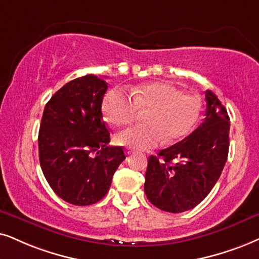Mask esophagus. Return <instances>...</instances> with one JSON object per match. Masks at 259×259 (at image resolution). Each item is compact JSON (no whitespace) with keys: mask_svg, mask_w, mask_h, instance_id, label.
<instances>
[{"mask_svg":"<svg viewBox=\"0 0 259 259\" xmlns=\"http://www.w3.org/2000/svg\"><path fill=\"white\" fill-rule=\"evenodd\" d=\"M125 153L127 154V155H130V154L134 153V150H133L132 148H126V149H125Z\"/></svg>","mask_w":259,"mask_h":259,"instance_id":"1","label":"esophagus"}]
</instances>
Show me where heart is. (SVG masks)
Returning <instances> with one entry per match:
<instances>
[{"instance_id": "b5f03b06", "label": "heart", "mask_w": 259, "mask_h": 259, "mask_svg": "<svg viewBox=\"0 0 259 259\" xmlns=\"http://www.w3.org/2000/svg\"><path fill=\"white\" fill-rule=\"evenodd\" d=\"M132 96L120 88H112L103 100V114L114 126L125 125L143 114V125H135L117 134L116 143L136 149H149L163 139L166 143L185 137L197 122L201 101L184 93L171 82H152L132 88Z\"/></svg>"}]
</instances>
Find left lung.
Instances as JSON below:
<instances>
[{"label":"left lung","mask_w":259,"mask_h":259,"mask_svg":"<svg viewBox=\"0 0 259 259\" xmlns=\"http://www.w3.org/2000/svg\"><path fill=\"white\" fill-rule=\"evenodd\" d=\"M205 118L181 142L150 155L145 192L153 205L168 212L195 208L207 197L228 156L230 117L211 91H205Z\"/></svg>","instance_id":"left-lung-1"}]
</instances>
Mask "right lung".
<instances>
[{"mask_svg":"<svg viewBox=\"0 0 259 259\" xmlns=\"http://www.w3.org/2000/svg\"><path fill=\"white\" fill-rule=\"evenodd\" d=\"M107 83L86 75L65 83L45 105L39 127V161L58 197L90 205L109 191L125 159L123 147H110L101 104Z\"/></svg>","mask_w":259,"mask_h":259,"instance_id":"obj_1","label":"right lung"}]
</instances>
